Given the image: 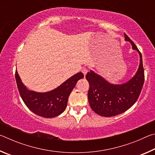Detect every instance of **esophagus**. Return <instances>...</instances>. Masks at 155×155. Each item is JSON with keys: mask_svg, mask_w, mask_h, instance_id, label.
Returning a JSON list of instances; mask_svg holds the SVG:
<instances>
[{"mask_svg": "<svg viewBox=\"0 0 155 155\" xmlns=\"http://www.w3.org/2000/svg\"><path fill=\"white\" fill-rule=\"evenodd\" d=\"M87 72H88V69H87V68H83V70H82V72L83 73L84 76H85L86 74H87Z\"/></svg>", "mask_w": 155, "mask_h": 155, "instance_id": "obj_1", "label": "esophagus"}]
</instances>
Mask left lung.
<instances>
[{
  "mask_svg": "<svg viewBox=\"0 0 155 155\" xmlns=\"http://www.w3.org/2000/svg\"><path fill=\"white\" fill-rule=\"evenodd\" d=\"M125 40L140 54V65L135 74L123 84H112L92 70L86 74L90 84L88 101L91 109L101 116L111 117L130 108L140 96L144 83L142 57L137 47L124 33Z\"/></svg>",
  "mask_w": 155,
  "mask_h": 155,
  "instance_id": "1",
  "label": "left lung"
}]
</instances>
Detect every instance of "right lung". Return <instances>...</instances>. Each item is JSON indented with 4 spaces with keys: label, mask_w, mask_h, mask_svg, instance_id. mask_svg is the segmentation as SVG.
Here are the masks:
<instances>
[{
    "label": "right lung",
    "mask_w": 155,
    "mask_h": 155,
    "mask_svg": "<svg viewBox=\"0 0 155 155\" xmlns=\"http://www.w3.org/2000/svg\"><path fill=\"white\" fill-rule=\"evenodd\" d=\"M84 77L78 72L68 78L59 87L46 92L28 90L15 71V80L20 95L28 109L34 114L46 118L58 116L65 111L70 93L77 81Z\"/></svg>",
    "instance_id": "obj_1"
}]
</instances>
